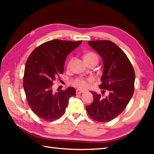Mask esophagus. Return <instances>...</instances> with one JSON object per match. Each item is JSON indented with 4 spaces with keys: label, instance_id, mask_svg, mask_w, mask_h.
Masks as SVG:
<instances>
[{
    "label": "esophagus",
    "instance_id": "34e87169",
    "mask_svg": "<svg viewBox=\"0 0 154 154\" xmlns=\"http://www.w3.org/2000/svg\"><path fill=\"white\" fill-rule=\"evenodd\" d=\"M84 92H85V91L83 90H81V89H77L76 90V93L77 94H81V93H83Z\"/></svg>",
    "mask_w": 154,
    "mask_h": 154
}]
</instances>
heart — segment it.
<instances>
[{"instance_id": "1", "label": "heart", "mask_w": 154, "mask_h": 154, "mask_svg": "<svg viewBox=\"0 0 154 154\" xmlns=\"http://www.w3.org/2000/svg\"><path fill=\"white\" fill-rule=\"evenodd\" d=\"M98 60V56L97 55L94 53V52H89V53L86 54L84 55V60L87 61V60ZM72 61H73V58H70V60L68 61L67 64V69H69ZM93 81L92 78H83V77H79L77 78V79H75L73 82L74 85H75L77 87L80 88V89H86L87 87L89 86V82H91Z\"/></svg>"}]
</instances>
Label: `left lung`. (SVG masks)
Here are the masks:
<instances>
[{
	"label": "left lung",
	"instance_id": "1",
	"mask_svg": "<svg viewBox=\"0 0 154 154\" xmlns=\"http://www.w3.org/2000/svg\"><path fill=\"white\" fill-rule=\"evenodd\" d=\"M88 44L102 58L103 73L99 87L109 94L103 97L91 91L93 101L86 110L93 120L106 122L122 113L132 99L135 72L125 53L112 42L89 41Z\"/></svg>",
	"mask_w": 154,
	"mask_h": 154
}]
</instances>
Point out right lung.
I'll return each mask as SVG.
<instances>
[{"label":"right lung","instance_id":"1","mask_svg":"<svg viewBox=\"0 0 154 154\" xmlns=\"http://www.w3.org/2000/svg\"><path fill=\"white\" fill-rule=\"evenodd\" d=\"M82 43L54 40L41 44L32 52L24 69L23 87L29 106L34 114L47 121L64 114L69 99L75 96V88L54 93V81L63 73L67 55Z\"/></svg>","mask_w":154,"mask_h":154}]
</instances>
